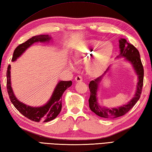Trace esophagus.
<instances>
[{
  "mask_svg": "<svg viewBox=\"0 0 152 152\" xmlns=\"http://www.w3.org/2000/svg\"><path fill=\"white\" fill-rule=\"evenodd\" d=\"M82 76L78 75V76H76L75 77V80L76 82H80V81H82Z\"/></svg>",
  "mask_w": 152,
  "mask_h": 152,
  "instance_id": "esophagus-1",
  "label": "esophagus"
}]
</instances>
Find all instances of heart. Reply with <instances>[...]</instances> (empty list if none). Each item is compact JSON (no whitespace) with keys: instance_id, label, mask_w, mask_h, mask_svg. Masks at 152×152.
<instances>
[{"instance_id":"b5f03b06","label":"heart","mask_w":152,"mask_h":152,"mask_svg":"<svg viewBox=\"0 0 152 152\" xmlns=\"http://www.w3.org/2000/svg\"><path fill=\"white\" fill-rule=\"evenodd\" d=\"M112 52L113 46L110 42L102 44L100 40H86L77 45L73 59L86 61L91 59L88 63L89 71L93 74H98L104 69Z\"/></svg>"}]
</instances>
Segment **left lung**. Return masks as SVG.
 Here are the masks:
<instances>
[{
  "label": "left lung",
  "instance_id": "8db88e82",
  "mask_svg": "<svg viewBox=\"0 0 152 152\" xmlns=\"http://www.w3.org/2000/svg\"><path fill=\"white\" fill-rule=\"evenodd\" d=\"M119 48H120V55L119 56L121 57H125L126 59L133 64L135 72L138 75V82L137 87V89L134 97L132 99L131 101L127 103V104L120 106L119 108L108 109L102 108L98 104L96 95L99 82L101 81V79L102 76L104 75V74L106 72H108L109 67L105 71L103 75L90 82L89 84L90 91V96L89 99V108L91 109V110L93 112H94L96 115L103 118H115L127 114L139 100L142 90L144 81V68L140 59L139 51L133 44L127 42L125 38H121L119 40Z\"/></svg>",
  "mask_w": 152,
  "mask_h": 152
}]
</instances>
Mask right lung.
<instances>
[{"instance_id": "right-lung-1", "label": "right lung", "mask_w": 152, "mask_h": 152, "mask_svg": "<svg viewBox=\"0 0 152 152\" xmlns=\"http://www.w3.org/2000/svg\"><path fill=\"white\" fill-rule=\"evenodd\" d=\"M50 40H51V37L48 34L37 35V36L32 37L30 39L25 42L24 43L19 44L15 48L14 54H13L12 61H15L28 47L34 42H49ZM10 68L11 66L9 64L7 72H6V77H7L6 88H7L10 99L15 106V108L25 117L33 121L48 122L56 118L60 113L61 108H62V102H61L62 97L61 96H62L64 91L72 86V81H60L57 83L56 89H54L52 96L46 105L37 108L31 107V106L25 105L23 103L19 101L15 98L11 87Z\"/></svg>"}]
</instances>
